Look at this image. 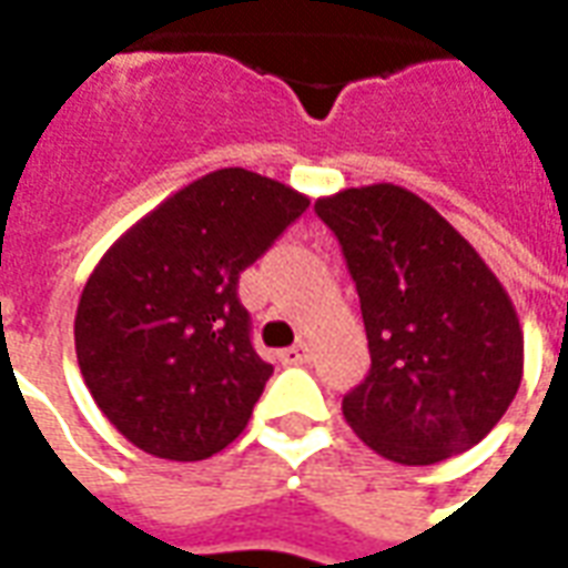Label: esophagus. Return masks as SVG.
<instances>
[{"label":"esophagus","mask_w":568,"mask_h":568,"mask_svg":"<svg viewBox=\"0 0 568 568\" xmlns=\"http://www.w3.org/2000/svg\"><path fill=\"white\" fill-rule=\"evenodd\" d=\"M280 362H283V365H304V362H310V344L288 346V349L280 353Z\"/></svg>","instance_id":"34e87169"}]
</instances>
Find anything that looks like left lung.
I'll use <instances>...</instances> for the list:
<instances>
[{
	"label": "left lung",
	"mask_w": 568,
	"mask_h": 568,
	"mask_svg": "<svg viewBox=\"0 0 568 568\" xmlns=\"http://www.w3.org/2000/svg\"><path fill=\"white\" fill-rule=\"evenodd\" d=\"M344 246L371 374L344 419L371 450L432 465L475 447L514 402L524 328L505 285L435 206L393 182L316 200Z\"/></svg>",
	"instance_id": "obj_1"
}]
</instances>
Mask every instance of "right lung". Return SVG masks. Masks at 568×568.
<instances>
[{
    "mask_svg": "<svg viewBox=\"0 0 568 568\" xmlns=\"http://www.w3.org/2000/svg\"><path fill=\"white\" fill-rule=\"evenodd\" d=\"M307 206L295 187L224 166L158 203L97 261L75 356L133 447L197 463L248 426L273 368L248 341L236 283Z\"/></svg>",
    "mask_w": 568,
    "mask_h": 568,
    "instance_id": "obj_1",
    "label": "right lung"
}]
</instances>
